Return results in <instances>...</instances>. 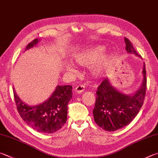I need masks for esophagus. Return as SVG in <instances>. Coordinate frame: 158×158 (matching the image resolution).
<instances>
[{
  "instance_id": "1",
  "label": "esophagus",
  "mask_w": 158,
  "mask_h": 158,
  "mask_svg": "<svg viewBox=\"0 0 158 158\" xmlns=\"http://www.w3.org/2000/svg\"><path fill=\"white\" fill-rule=\"evenodd\" d=\"M85 90V86L84 85H79L74 88V92L78 94H80L82 92H84V90Z\"/></svg>"
}]
</instances>
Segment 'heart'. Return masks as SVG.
<instances>
[{
    "label": "heart",
    "instance_id": "heart-1",
    "mask_svg": "<svg viewBox=\"0 0 158 158\" xmlns=\"http://www.w3.org/2000/svg\"><path fill=\"white\" fill-rule=\"evenodd\" d=\"M106 49L104 45H95L87 49L73 54V59L74 61L79 65L84 67L90 66L97 60L99 61L93 65L91 68V73L94 77H99L104 74L107 67L110 64L113 58L112 53L105 54L102 56ZM65 70L67 72H74L73 65H65Z\"/></svg>",
    "mask_w": 158,
    "mask_h": 158
}]
</instances>
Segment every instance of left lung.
<instances>
[{
	"instance_id": "left-lung-1",
	"label": "left lung",
	"mask_w": 158,
	"mask_h": 158,
	"mask_svg": "<svg viewBox=\"0 0 158 158\" xmlns=\"http://www.w3.org/2000/svg\"><path fill=\"white\" fill-rule=\"evenodd\" d=\"M124 41L127 52L142 59L127 38H124ZM142 74L141 85L131 94L117 90L108 78L103 80L96 92L97 98L93 111L94 122L99 127L106 131H115L127 126L136 117L144 104L147 90L144 63Z\"/></svg>"
}]
</instances>
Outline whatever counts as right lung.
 I'll list each match as a JSON object with an SVG mask.
<instances>
[{"instance_id": "1", "label": "right lung", "mask_w": 158, "mask_h": 158, "mask_svg": "<svg viewBox=\"0 0 158 158\" xmlns=\"http://www.w3.org/2000/svg\"><path fill=\"white\" fill-rule=\"evenodd\" d=\"M39 39H34L25 50L37 45ZM72 85H57L50 97L42 104L29 106L22 101L14 88L17 110L21 118L34 130L44 133H52L59 130L67 120L68 104L73 97Z\"/></svg>"}]
</instances>
